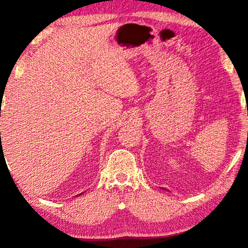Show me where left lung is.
I'll return each mask as SVG.
<instances>
[{
	"mask_svg": "<svg viewBox=\"0 0 248 248\" xmlns=\"http://www.w3.org/2000/svg\"><path fill=\"white\" fill-rule=\"evenodd\" d=\"M164 189H165V188H164Z\"/></svg>",
	"mask_w": 248,
	"mask_h": 248,
	"instance_id": "1",
	"label": "left lung"
}]
</instances>
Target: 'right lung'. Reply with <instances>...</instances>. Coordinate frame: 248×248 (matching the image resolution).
Instances as JSON below:
<instances>
[{
  "instance_id": "right-lung-1",
  "label": "right lung",
  "mask_w": 248,
  "mask_h": 248,
  "mask_svg": "<svg viewBox=\"0 0 248 248\" xmlns=\"http://www.w3.org/2000/svg\"><path fill=\"white\" fill-rule=\"evenodd\" d=\"M81 194H82V193H81ZM81 194H79V195H81Z\"/></svg>"
}]
</instances>
